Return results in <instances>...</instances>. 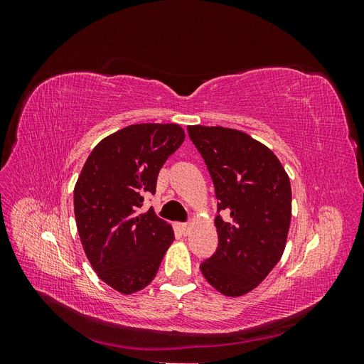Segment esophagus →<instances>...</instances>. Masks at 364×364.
Segmentation results:
<instances>
[{"label": "esophagus", "mask_w": 364, "mask_h": 364, "mask_svg": "<svg viewBox=\"0 0 364 364\" xmlns=\"http://www.w3.org/2000/svg\"><path fill=\"white\" fill-rule=\"evenodd\" d=\"M179 229H181V234H182L183 237H186V235L190 234L191 226H190V225H186V223H183V225H179Z\"/></svg>", "instance_id": "1"}]
</instances>
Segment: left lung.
<instances>
[{"label": "left lung", "mask_w": 364, "mask_h": 364, "mask_svg": "<svg viewBox=\"0 0 364 364\" xmlns=\"http://www.w3.org/2000/svg\"><path fill=\"white\" fill-rule=\"evenodd\" d=\"M191 141L214 182L218 246L200 264L208 284L229 297L243 296L266 279L281 259L291 222V186L277 155L241 130L188 126Z\"/></svg>", "instance_id": "1"}]
</instances>
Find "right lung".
<instances>
[{
    "label": "right lung",
    "mask_w": 364,
    "mask_h": 364,
    "mask_svg": "<svg viewBox=\"0 0 364 364\" xmlns=\"http://www.w3.org/2000/svg\"><path fill=\"white\" fill-rule=\"evenodd\" d=\"M183 139L174 123L130 124L98 142L75 182L74 215L86 258L119 293L147 287L174 241L171 225L139 208Z\"/></svg>",
    "instance_id": "add662e5"
}]
</instances>
